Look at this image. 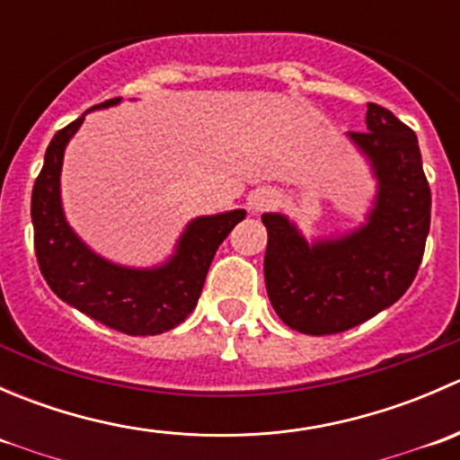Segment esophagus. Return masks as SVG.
<instances>
[{
    "mask_svg": "<svg viewBox=\"0 0 460 460\" xmlns=\"http://www.w3.org/2000/svg\"><path fill=\"white\" fill-rule=\"evenodd\" d=\"M276 202H278V196L273 191H267V189H260V191L249 196V208H252L253 213L267 211V208H271Z\"/></svg>",
    "mask_w": 460,
    "mask_h": 460,
    "instance_id": "34e87169",
    "label": "esophagus"
}]
</instances>
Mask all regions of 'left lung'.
Listing matches in <instances>:
<instances>
[{"instance_id":"left-lung-1","label":"left lung","mask_w":460,"mask_h":460,"mask_svg":"<svg viewBox=\"0 0 460 460\" xmlns=\"http://www.w3.org/2000/svg\"><path fill=\"white\" fill-rule=\"evenodd\" d=\"M365 122L367 131H351L349 137L378 180L367 225L309 244L285 216H262L271 307L287 327L309 336L347 332L396 303L423 260L431 193L416 133L372 102Z\"/></svg>"}]
</instances>
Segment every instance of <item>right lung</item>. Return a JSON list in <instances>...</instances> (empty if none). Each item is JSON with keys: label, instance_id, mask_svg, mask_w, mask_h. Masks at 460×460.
<instances>
[{"label": "right lung", "instance_id": "right-lung-1", "mask_svg": "<svg viewBox=\"0 0 460 460\" xmlns=\"http://www.w3.org/2000/svg\"><path fill=\"white\" fill-rule=\"evenodd\" d=\"M118 102L115 97L100 106ZM82 122L84 115L55 133L32 187L31 217L41 276L58 298L106 327L128 336L169 332L196 309L217 247L247 211L235 208L189 222L175 256L162 267L128 269L100 258L73 234L59 200L64 148Z\"/></svg>", "mask_w": 460, "mask_h": 460}]
</instances>
